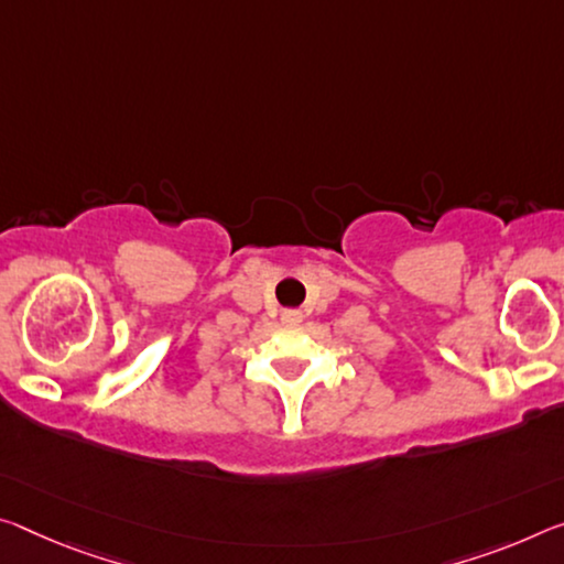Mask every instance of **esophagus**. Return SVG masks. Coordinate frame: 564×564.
<instances>
[{
	"mask_svg": "<svg viewBox=\"0 0 564 564\" xmlns=\"http://www.w3.org/2000/svg\"><path fill=\"white\" fill-rule=\"evenodd\" d=\"M283 321H289V324H296V321H301V311H283Z\"/></svg>",
	"mask_w": 564,
	"mask_h": 564,
	"instance_id": "obj_1",
	"label": "esophagus"
}]
</instances>
